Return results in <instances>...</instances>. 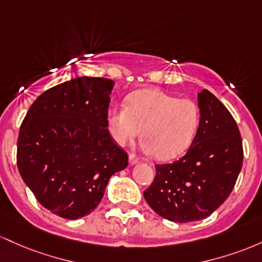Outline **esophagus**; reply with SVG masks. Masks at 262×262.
Returning <instances> with one entry per match:
<instances>
[{"mask_svg": "<svg viewBox=\"0 0 262 262\" xmlns=\"http://www.w3.org/2000/svg\"><path fill=\"white\" fill-rule=\"evenodd\" d=\"M128 161H130L131 164H136L140 162V158L136 157V155L135 154H130V156H128Z\"/></svg>", "mask_w": 262, "mask_h": 262, "instance_id": "34e87169", "label": "esophagus"}]
</instances>
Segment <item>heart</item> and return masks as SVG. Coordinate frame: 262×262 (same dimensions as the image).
Segmentation results:
<instances>
[{
  "label": "heart",
  "mask_w": 262,
  "mask_h": 262,
  "mask_svg": "<svg viewBox=\"0 0 262 262\" xmlns=\"http://www.w3.org/2000/svg\"><path fill=\"white\" fill-rule=\"evenodd\" d=\"M106 121L119 145H125L142 131L143 148L158 160H170L190 146L201 121V110L190 99L146 89L131 94L126 107L110 108Z\"/></svg>",
  "instance_id": "obj_1"
}]
</instances>
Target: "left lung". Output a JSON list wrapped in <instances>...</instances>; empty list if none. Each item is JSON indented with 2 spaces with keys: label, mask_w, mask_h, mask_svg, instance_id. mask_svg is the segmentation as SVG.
Returning a JSON list of instances; mask_svg holds the SVG:
<instances>
[{
  "label": "left lung",
  "mask_w": 262,
  "mask_h": 262,
  "mask_svg": "<svg viewBox=\"0 0 262 262\" xmlns=\"http://www.w3.org/2000/svg\"><path fill=\"white\" fill-rule=\"evenodd\" d=\"M199 127L189 149L173 163L156 164L154 182L143 192L158 215L188 223L209 216L230 195L243 166L236 121L208 90L198 93Z\"/></svg>",
  "instance_id": "left-lung-1"
}]
</instances>
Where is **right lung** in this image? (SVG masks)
Returning <instances> with one entry per match:
<instances>
[{
    "mask_svg": "<svg viewBox=\"0 0 262 262\" xmlns=\"http://www.w3.org/2000/svg\"><path fill=\"white\" fill-rule=\"evenodd\" d=\"M114 81L80 76L46 90L22 121L20 177L44 208L64 219L89 215L128 156L111 139L107 110Z\"/></svg>",
    "mask_w": 262,
    "mask_h": 262,
    "instance_id": "1",
    "label": "right lung"
}]
</instances>
